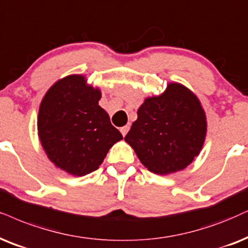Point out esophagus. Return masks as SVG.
Segmentation results:
<instances>
[{
	"mask_svg": "<svg viewBox=\"0 0 248 248\" xmlns=\"http://www.w3.org/2000/svg\"><path fill=\"white\" fill-rule=\"evenodd\" d=\"M120 131H121V134H122V136H126L127 135V133L128 131H129V126H124V127H122V128H120Z\"/></svg>",
	"mask_w": 248,
	"mask_h": 248,
	"instance_id": "34e87169",
	"label": "esophagus"
}]
</instances>
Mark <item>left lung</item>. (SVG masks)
I'll return each mask as SVG.
<instances>
[{
	"label": "left lung",
	"instance_id": "1",
	"mask_svg": "<svg viewBox=\"0 0 248 248\" xmlns=\"http://www.w3.org/2000/svg\"><path fill=\"white\" fill-rule=\"evenodd\" d=\"M206 115L196 96L180 83L150 97L137 111L124 140L150 171L182 170L199 155L206 136Z\"/></svg>",
	"mask_w": 248,
	"mask_h": 248
}]
</instances>
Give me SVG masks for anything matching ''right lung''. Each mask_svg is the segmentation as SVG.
Returning <instances> with one entry per match:
<instances>
[{
	"mask_svg": "<svg viewBox=\"0 0 248 248\" xmlns=\"http://www.w3.org/2000/svg\"><path fill=\"white\" fill-rule=\"evenodd\" d=\"M101 92L82 75L56 82L40 105L37 131L48 158L75 176L95 171L122 135L98 105Z\"/></svg>",
	"mask_w": 248,
	"mask_h": 248,
	"instance_id": "1",
	"label": "right lung"
}]
</instances>
